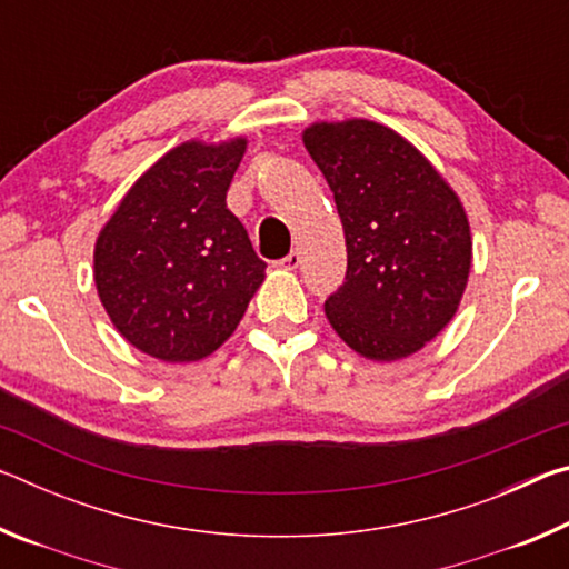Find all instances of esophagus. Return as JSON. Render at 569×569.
Masks as SVG:
<instances>
[{
	"label": "esophagus",
	"mask_w": 569,
	"mask_h": 569,
	"mask_svg": "<svg viewBox=\"0 0 569 569\" xmlns=\"http://www.w3.org/2000/svg\"><path fill=\"white\" fill-rule=\"evenodd\" d=\"M298 266H301V250H291L283 261H278V268H283V271H296Z\"/></svg>",
	"instance_id": "34e87169"
}]
</instances>
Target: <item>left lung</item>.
Masks as SVG:
<instances>
[{
  "instance_id": "left-lung-1",
  "label": "left lung",
  "mask_w": 569,
  "mask_h": 569,
  "mask_svg": "<svg viewBox=\"0 0 569 569\" xmlns=\"http://www.w3.org/2000/svg\"><path fill=\"white\" fill-rule=\"evenodd\" d=\"M301 138L329 182L346 238V281L323 303L326 319L363 359H407L447 329L465 296L467 210L445 176L387 124L319 120Z\"/></svg>"
}]
</instances>
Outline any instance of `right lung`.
I'll use <instances>...</instances> for the list:
<instances>
[{"instance_id":"1","label":"right lung","mask_w":569,"mask_h":569,"mask_svg":"<svg viewBox=\"0 0 569 569\" xmlns=\"http://www.w3.org/2000/svg\"><path fill=\"white\" fill-rule=\"evenodd\" d=\"M248 138L186 140L124 192L94 240L92 276L114 329L166 363L200 361L238 329L266 281L226 206Z\"/></svg>"}]
</instances>
